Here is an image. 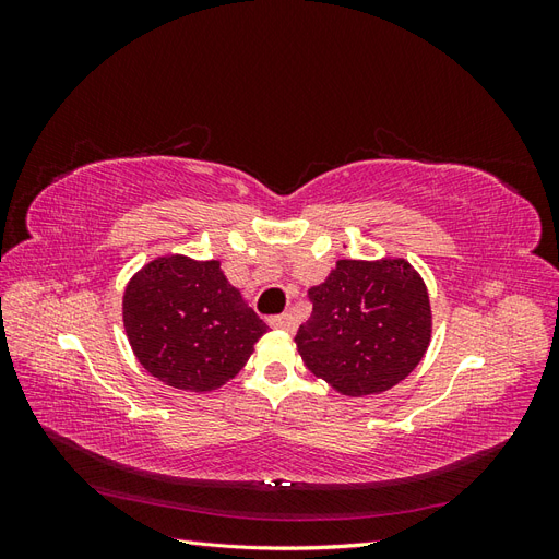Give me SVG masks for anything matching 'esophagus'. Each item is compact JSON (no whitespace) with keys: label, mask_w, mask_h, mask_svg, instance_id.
Masks as SVG:
<instances>
[{"label":"esophagus","mask_w":559,"mask_h":559,"mask_svg":"<svg viewBox=\"0 0 559 559\" xmlns=\"http://www.w3.org/2000/svg\"><path fill=\"white\" fill-rule=\"evenodd\" d=\"M270 326L273 329H282V331H296V317L292 312H284V314H277V317H270Z\"/></svg>","instance_id":"1"}]
</instances>
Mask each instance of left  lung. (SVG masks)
<instances>
[{
  "mask_svg": "<svg viewBox=\"0 0 559 559\" xmlns=\"http://www.w3.org/2000/svg\"><path fill=\"white\" fill-rule=\"evenodd\" d=\"M308 298L312 314L294 341L302 364L335 392L382 394L425 357L431 306L408 261H337Z\"/></svg>",
  "mask_w": 559,
  "mask_h": 559,
  "instance_id": "left-lung-1",
  "label": "left lung"
}]
</instances>
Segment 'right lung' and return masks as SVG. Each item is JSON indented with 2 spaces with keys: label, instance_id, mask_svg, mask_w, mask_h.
<instances>
[{
  "label": "right lung",
  "instance_id": "1",
  "mask_svg": "<svg viewBox=\"0 0 559 559\" xmlns=\"http://www.w3.org/2000/svg\"><path fill=\"white\" fill-rule=\"evenodd\" d=\"M123 324L148 373L186 392H212L238 376L267 331L218 261L186 257L151 261L130 280Z\"/></svg>",
  "mask_w": 559,
  "mask_h": 559
}]
</instances>
